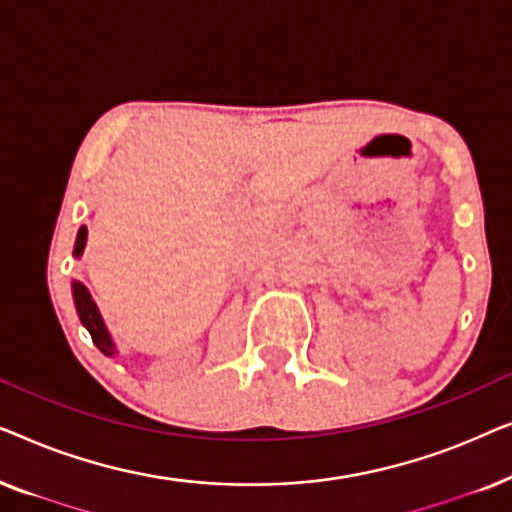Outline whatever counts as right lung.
<instances>
[{
	"mask_svg": "<svg viewBox=\"0 0 512 512\" xmlns=\"http://www.w3.org/2000/svg\"><path fill=\"white\" fill-rule=\"evenodd\" d=\"M86 235H88L86 228H81L79 235H76L74 256L83 254V247H86ZM74 303H76V312H79L81 324L88 328L90 338H93L97 349H100L102 354L114 356V342H111L107 328H104V321L100 317V312H97V305L93 303L88 289L81 282H74Z\"/></svg>",
	"mask_w": 512,
	"mask_h": 512,
	"instance_id": "1",
	"label": "right lung"
}]
</instances>
